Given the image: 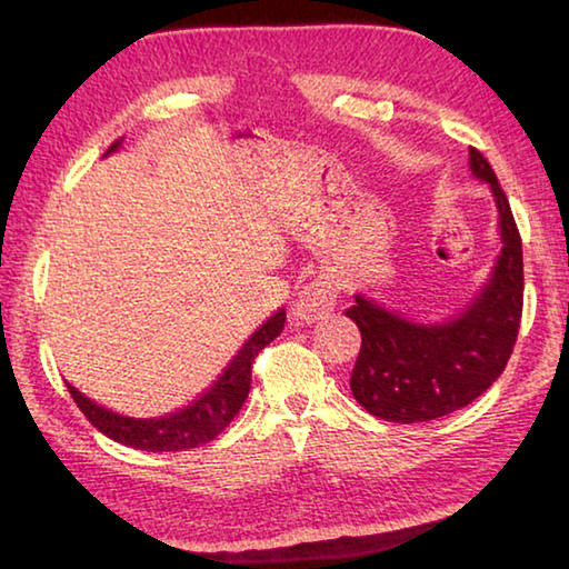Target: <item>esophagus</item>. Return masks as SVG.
Listing matches in <instances>:
<instances>
[{
	"mask_svg": "<svg viewBox=\"0 0 569 569\" xmlns=\"http://www.w3.org/2000/svg\"><path fill=\"white\" fill-rule=\"evenodd\" d=\"M336 298H339V288L331 278H316V281L306 283L301 291L296 293L291 303V316L296 323H316L323 316L333 311Z\"/></svg>",
	"mask_w": 569,
	"mask_h": 569,
	"instance_id": "obj_1",
	"label": "esophagus"
}]
</instances>
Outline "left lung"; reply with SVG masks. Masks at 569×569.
<instances>
[{"label":"left lung","mask_w":569,"mask_h":569,"mask_svg":"<svg viewBox=\"0 0 569 569\" xmlns=\"http://www.w3.org/2000/svg\"><path fill=\"white\" fill-rule=\"evenodd\" d=\"M469 170L492 190L502 243L475 298L445 321L409 319L363 293L346 311L361 331L353 399L383 421L419 423L467 407L492 387L512 356L522 319V238L492 166L475 148Z\"/></svg>","instance_id":"8db88e82"}]
</instances>
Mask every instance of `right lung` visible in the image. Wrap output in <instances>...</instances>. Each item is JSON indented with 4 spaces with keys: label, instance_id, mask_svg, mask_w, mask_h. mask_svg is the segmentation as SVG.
I'll use <instances>...</instances> for the list:
<instances>
[{
    "label": "right lung",
    "instance_id": "1",
    "mask_svg": "<svg viewBox=\"0 0 569 569\" xmlns=\"http://www.w3.org/2000/svg\"><path fill=\"white\" fill-rule=\"evenodd\" d=\"M122 146V140L104 152L110 156ZM286 323V308H278L273 316L258 326V329L248 336L243 346L236 351L233 359L228 361L223 371L218 373V379L210 383L208 389L198 393L196 399L186 403L182 409H176L166 413V417H124V413L112 411L102 403L84 397L80 389H74L72 383H67L72 399L80 411L88 417L94 429L102 431L104 437H110L118 445L142 449V451H182V449H196L200 445H208L210 439H216L236 413L243 407L250 391V366L258 351H263L276 336H281Z\"/></svg>",
    "mask_w": 569,
    "mask_h": 569
}]
</instances>
